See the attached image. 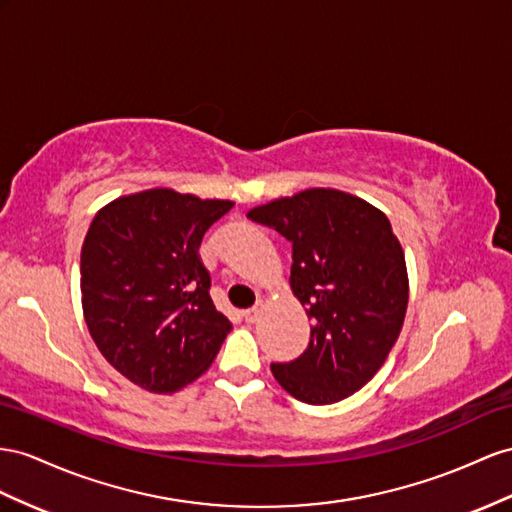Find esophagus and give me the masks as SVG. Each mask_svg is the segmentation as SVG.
<instances>
[{
    "mask_svg": "<svg viewBox=\"0 0 512 512\" xmlns=\"http://www.w3.org/2000/svg\"><path fill=\"white\" fill-rule=\"evenodd\" d=\"M259 318H261V305H257V307H253V309L244 311V320H246L248 324H255V322H259Z\"/></svg>",
    "mask_w": 512,
    "mask_h": 512,
    "instance_id": "1",
    "label": "esophagus"
}]
</instances>
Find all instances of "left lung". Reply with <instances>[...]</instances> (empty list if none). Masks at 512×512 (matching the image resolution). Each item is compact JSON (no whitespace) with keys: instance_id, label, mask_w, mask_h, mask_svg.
<instances>
[{"instance_id":"8db88e82","label":"left lung","mask_w":512,"mask_h":512,"mask_svg":"<svg viewBox=\"0 0 512 512\" xmlns=\"http://www.w3.org/2000/svg\"><path fill=\"white\" fill-rule=\"evenodd\" d=\"M292 244V290L313 322L307 350L272 363L279 385L307 404L359 391L400 335L409 279L389 220L357 196L313 188L246 214Z\"/></svg>"}]
</instances>
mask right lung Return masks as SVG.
Listing matches in <instances>:
<instances>
[{"mask_svg":"<svg viewBox=\"0 0 512 512\" xmlns=\"http://www.w3.org/2000/svg\"><path fill=\"white\" fill-rule=\"evenodd\" d=\"M233 207L157 188L116 199L82 246V305L101 355L131 383L173 393L212 365L233 324L214 307L199 259Z\"/></svg>","mask_w":512,"mask_h":512,"instance_id":"right-lung-1","label":"right lung"}]
</instances>
